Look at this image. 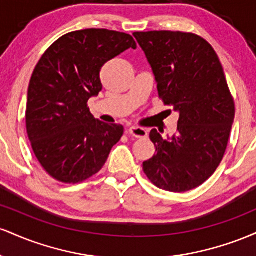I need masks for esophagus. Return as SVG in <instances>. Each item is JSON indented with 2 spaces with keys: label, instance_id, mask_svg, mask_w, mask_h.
I'll list each match as a JSON object with an SVG mask.
<instances>
[{
  "label": "esophagus",
  "instance_id": "1",
  "mask_svg": "<svg viewBox=\"0 0 256 256\" xmlns=\"http://www.w3.org/2000/svg\"><path fill=\"white\" fill-rule=\"evenodd\" d=\"M128 134H131L132 137H136V138H146L148 136V131L146 128H140V126H131L128 128Z\"/></svg>",
  "mask_w": 256,
  "mask_h": 256
}]
</instances>
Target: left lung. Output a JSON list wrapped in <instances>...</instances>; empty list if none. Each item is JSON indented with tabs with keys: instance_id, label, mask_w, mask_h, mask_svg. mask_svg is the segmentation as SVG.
<instances>
[{
	"instance_id": "1",
	"label": "left lung",
	"mask_w": 256,
	"mask_h": 256,
	"mask_svg": "<svg viewBox=\"0 0 256 256\" xmlns=\"http://www.w3.org/2000/svg\"><path fill=\"white\" fill-rule=\"evenodd\" d=\"M150 64L158 98L179 113L170 140L152 128L155 146L143 171L158 189L184 192L204 184L222 162L234 118V101L222 64L204 38L192 32H134Z\"/></svg>"
}]
</instances>
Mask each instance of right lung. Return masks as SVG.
Returning a JSON list of instances; mask_svg holds the SVG:
<instances>
[{"label": "right lung", "instance_id": "add662e5", "mask_svg": "<svg viewBox=\"0 0 256 256\" xmlns=\"http://www.w3.org/2000/svg\"><path fill=\"white\" fill-rule=\"evenodd\" d=\"M130 34L86 28L64 34L44 52L28 85L26 130L44 171L61 183L96 174L124 134L122 125L95 119L88 101L102 90V66L126 49Z\"/></svg>", "mask_w": 256, "mask_h": 256}]
</instances>
